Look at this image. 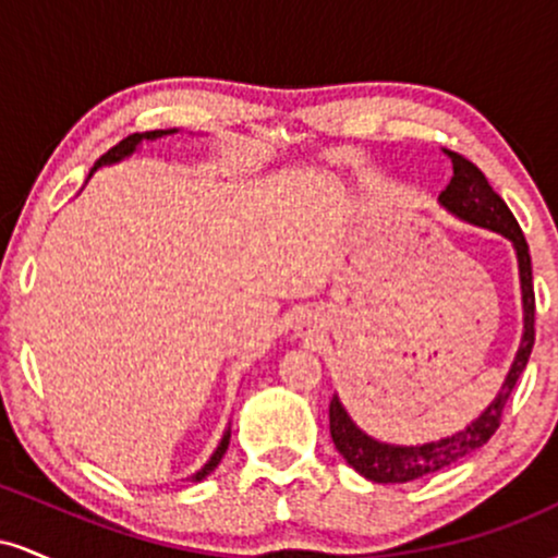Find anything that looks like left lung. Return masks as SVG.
Masks as SVG:
<instances>
[{"mask_svg": "<svg viewBox=\"0 0 558 558\" xmlns=\"http://www.w3.org/2000/svg\"><path fill=\"white\" fill-rule=\"evenodd\" d=\"M453 165V178L440 191L438 202L446 213H451L459 220L470 222V226L488 228L493 233L504 235L511 241L517 254V267H520V288H522V341L517 349L514 362H511L509 373L504 377V386L498 388L496 399H493L483 412L477 414L470 425L462 430L446 435L440 440H427V444L399 446L377 440L367 435L349 417L343 403L338 396L330 399V435L336 444L338 453L354 466L360 475L373 483H409V480H420L433 472L444 470V466L459 462V459L470 457L480 446L490 440V435L501 425V412L509 401L511 390L520 380L522 369L527 367L530 351L535 343V291H533V262H530V246L524 241L520 222L514 220L511 209L496 191L490 189L488 178L480 172V168L464 159L457 151H448Z\"/></svg>", "mask_w": 558, "mask_h": 558, "instance_id": "1", "label": "left lung"}]
</instances>
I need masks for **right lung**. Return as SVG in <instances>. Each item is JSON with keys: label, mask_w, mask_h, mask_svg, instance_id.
I'll return each instance as SVG.
<instances>
[{"label": "right lung", "mask_w": 558, "mask_h": 558, "mask_svg": "<svg viewBox=\"0 0 558 558\" xmlns=\"http://www.w3.org/2000/svg\"><path fill=\"white\" fill-rule=\"evenodd\" d=\"M172 133H178V128H168V131H146V133H133V136H128V138H123L120 141L118 146H112L110 151H107V155H101L99 159H96V165L92 168V172H88V178L94 175L96 170L99 168H107V165H118V162H123V159H128L131 155H136V149L141 146V141H157V138H165V136H172ZM228 444H230V425H228V430L222 433V438H220V444H217V448H215V453L213 457H209V462L202 466V470L196 472V475H191V483H202L204 477L209 475V472H215V466L220 464V459L226 457V451H228Z\"/></svg>", "instance_id": "right-lung-1"}]
</instances>
